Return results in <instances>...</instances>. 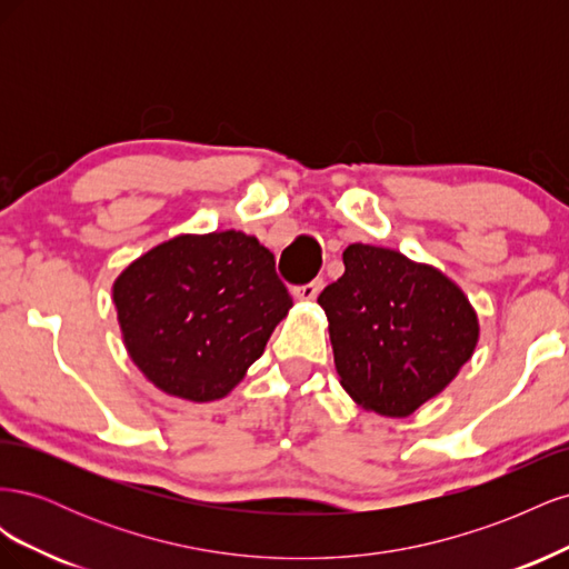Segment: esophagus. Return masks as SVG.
I'll return each mask as SVG.
<instances>
[{"mask_svg":"<svg viewBox=\"0 0 569 569\" xmlns=\"http://www.w3.org/2000/svg\"><path fill=\"white\" fill-rule=\"evenodd\" d=\"M320 289H322V280H313V282H308V284L295 287V297L299 301H313L320 295Z\"/></svg>","mask_w":569,"mask_h":569,"instance_id":"obj_1","label":"esophagus"}]
</instances>
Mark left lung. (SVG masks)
<instances>
[{"label": "left lung", "instance_id": "left-lung-1", "mask_svg": "<svg viewBox=\"0 0 569 569\" xmlns=\"http://www.w3.org/2000/svg\"><path fill=\"white\" fill-rule=\"evenodd\" d=\"M339 385L366 410L408 418L472 358L479 318L465 291L387 247L349 244L343 274L322 289Z\"/></svg>", "mask_w": 569, "mask_h": 569}]
</instances>
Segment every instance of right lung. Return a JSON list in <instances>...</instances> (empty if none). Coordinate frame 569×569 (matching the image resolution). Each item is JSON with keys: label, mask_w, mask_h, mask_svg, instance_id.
I'll return each instance as SVG.
<instances>
[{"label": "right lung", "mask_w": 569, "mask_h": 569, "mask_svg": "<svg viewBox=\"0 0 569 569\" xmlns=\"http://www.w3.org/2000/svg\"><path fill=\"white\" fill-rule=\"evenodd\" d=\"M111 295L132 363L194 403L242 382L295 306L272 253L239 230L161 242L118 274Z\"/></svg>", "instance_id": "right-lung-1"}]
</instances>
